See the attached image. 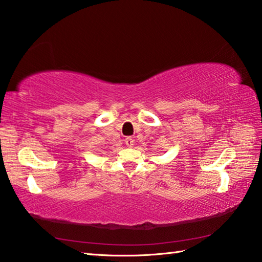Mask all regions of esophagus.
Returning a JSON list of instances; mask_svg holds the SVG:
<instances>
[{
	"label": "esophagus",
	"mask_w": 262,
	"mask_h": 262,
	"mask_svg": "<svg viewBox=\"0 0 262 262\" xmlns=\"http://www.w3.org/2000/svg\"><path fill=\"white\" fill-rule=\"evenodd\" d=\"M124 143L126 144L127 147L131 148V147H133V143H135V140H133V139H132L131 137H126V138L124 139Z\"/></svg>",
	"instance_id": "1"
}]
</instances>
